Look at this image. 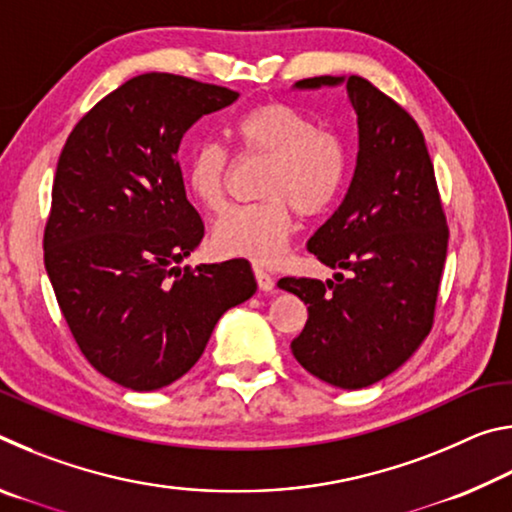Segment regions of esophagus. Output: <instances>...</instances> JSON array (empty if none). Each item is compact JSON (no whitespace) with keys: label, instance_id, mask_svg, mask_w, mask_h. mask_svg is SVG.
Listing matches in <instances>:
<instances>
[{"label":"esophagus","instance_id":"esophagus-1","mask_svg":"<svg viewBox=\"0 0 512 512\" xmlns=\"http://www.w3.org/2000/svg\"><path fill=\"white\" fill-rule=\"evenodd\" d=\"M253 271H255V280H257V287H259V291H273V287H275L273 275L268 273V271H264V268L259 266V264H255V266H253Z\"/></svg>","mask_w":512,"mask_h":512}]
</instances>
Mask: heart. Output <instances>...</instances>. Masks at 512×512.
<instances>
[{
    "instance_id": "b5f03b06",
    "label": "heart",
    "mask_w": 512,
    "mask_h": 512,
    "mask_svg": "<svg viewBox=\"0 0 512 512\" xmlns=\"http://www.w3.org/2000/svg\"><path fill=\"white\" fill-rule=\"evenodd\" d=\"M241 158L266 160L255 205L237 207L216 223L212 244L221 255L275 262L305 219L325 214L336 203L348 176V149L332 128L316 126L305 112L284 101L246 110L230 126ZM230 155L223 146L201 142L189 153L185 183L203 210L219 214L228 205Z\"/></svg>"
}]
</instances>
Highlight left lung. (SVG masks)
I'll return each instance as SVG.
<instances>
[{
    "instance_id": "8db88e82",
    "label": "left lung",
    "mask_w": 512,
    "mask_h": 512,
    "mask_svg": "<svg viewBox=\"0 0 512 512\" xmlns=\"http://www.w3.org/2000/svg\"><path fill=\"white\" fill-rule=\"evenodd\" d=\"M345 88L359 121L357 169L339 210L307 244L318 262L345 273L327 284L287 275L277 287L309 311L293 357L327 384L357 391L400 368L431 332L449 225L418 121L361 76Z\"/></svg>"
}]
</instances>
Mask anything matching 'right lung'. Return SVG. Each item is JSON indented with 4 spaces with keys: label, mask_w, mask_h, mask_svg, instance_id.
Listing matches in <instances>:
<instances>
[{
    "label": "right lung",
    "mask_w": 512,
    "mask_h": 512,
    "mask_svg": "<svg viewBox=\"0 0 512 512\" xmlns=\"http://www.w3.org/2000/svg\"><path fill=\"white\" fill-rule=\"evenodd\" d=\"M237 97L140 74L85 112L60 151L42 241L51 287L85 359L131 391L183 377L219 318L257 289L248 259L178 266L205 232L180 140Z\"/></svg>",
    "instance_id": "obj_1"
}]
</instances>
